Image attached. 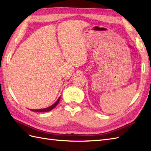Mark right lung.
I'll use <instances>...</instances> for the list:
<instances>
[{
  "label": "right lung",
  "mask_w": 151,
  "mask_h": 151,
  "mask_svg": "<svg viewBox=\"0 0 151 151\" xmlns=\"http://www.w3.org/2000/svg\"><path fill=\"white\" fill-rule=\"evenodd\" d=\"M60 97H59V99H58V101L55 102V103L53 104L52 106H50L48 107V108H43V109H40V110H30L32 111H37V112H46V111H50L51 110H52L54 108H55L58 105V102L60 101Z\"/></svg>",
  "instance_id": "1"
}]
</instances>
